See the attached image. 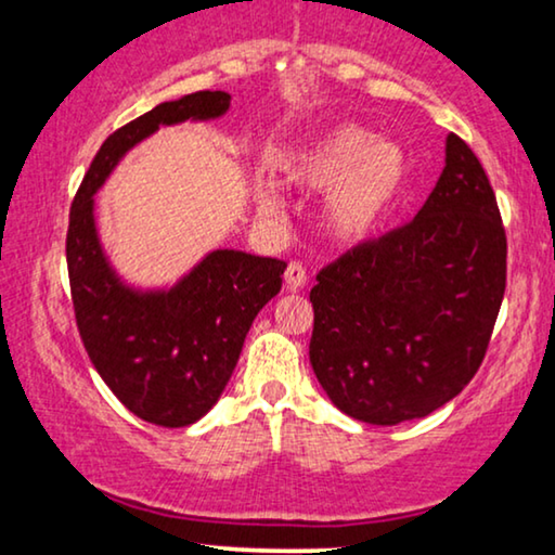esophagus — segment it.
<instances>
[{"label":"esophagus","instance_id":"1","mask_svg":"<svg viewBox=\"0 0 555 555\" xmlns=\"http://www.w3.org/2000/svg\"><path fill=\"white\" fill-rule=\"evenodd\" d=\"M306 280H308L306 268H302L300 262L287 264V270H285V287H287V291H300V287L306 285Z\"/></svg>","mask_w":555,"mask_h":555}]
</instances>
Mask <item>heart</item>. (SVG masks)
<instances>
[{
  "label": "heart",
  "instance_id": "1",
  "mask_svg": "<svg viewBox=\"0 0 555 555\" xmlns=\"http://www.w3.org/2000/svg\"><path fill=\"white\" fill-rule=\"evenodd\" d=\"M285 177L302 192H328L321 204V230L338 245H361L382 230L397 207L409 177V158L393 141H378L363 126H338L308 143L285 166ZM262 215L283 209L278 189L255 184Z\"/></svg>",
  "mask_w": 555,
  "mask_h": 555
}]
</instances>
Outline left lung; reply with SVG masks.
Here are the masks:
<instances>
[{
  "label": "left lung",
  "instance_id": "obj_1",
  "mask_svg": "<svg viewBox=\"0 0 555 555\" xmlns=\"http://www.w3.org/2000/svg\"><path fill=\"white\" fill-rule=\"evenodd\" d=\"M507 240L488 173L460 135L412 222L318 272L310 363L353 420L393 427L444 406L488 351Z\"/></svg>",
  "mask_w": 555,
  "mask_h": 555
}]
</instances>
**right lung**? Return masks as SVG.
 Listing matches in <instances>:
<instances>
[{"instance_id": "obj_1", "label": "right lung", "mask_w": 555, "mask_h": 555, "mask_svg": "<svg viewBox=\"0 0 555 555\" xmlns=\"http://www.w3.org/2000/svg\"><path fill=\"white\" fill-rule=\"evenodd\" d=\"M230 93L199 90L158 103L103 141L70 207L67 275L82 346L128 412L156 427H189L222 397L255 315L275 298L287 264L215 249L171 287L128 285L98 237L95 192L133 146L162 126L215 120Z\"/></svg>"}]
</instances>
